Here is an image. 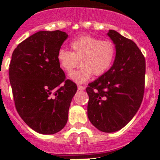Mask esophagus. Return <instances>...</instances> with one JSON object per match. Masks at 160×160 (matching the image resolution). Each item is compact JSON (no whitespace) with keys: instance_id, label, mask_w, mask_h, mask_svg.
<instances>
[{"instance_id":"obj_1","label":"esophagus","mask_w":160,"mask_h":160,"mask_svg":"<svg viewBox=\"0 0 160 160\" xmlns=\"http://www.w3.org/2000/svg\"><path fill=\"white\" fill-rule=\"evenodd\" d=\"M77 88H78L79 90H85V87L82 86V85H78V87H77Z\"/></svg>"}]
</instances>
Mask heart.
<instances>
[{
	"label": "heart",
	"mask_w": 160,
	"mask_h": 160,
	"mask_svg": "<svg viewBox=\"0 0 160 160\" xmlns=\"http://www.w3.org/2000/svg\"><path fill=\"white\" fill-rule=\"evenodd\" d=\"M72 51L59 49L57 60L61 68L70 72L80 64L81 68L70 73V78L79 83L86 82L92 73L96 77L103 75L111 68L116 55L113 42L101 41L90 35H82L70 42Z\"/></svg>",
	"instance_id": "1"
}]
</instances>
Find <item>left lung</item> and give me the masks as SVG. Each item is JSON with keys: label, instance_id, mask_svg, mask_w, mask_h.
<instances>
[{"label": "left lung", "instance_id": "obj_1", "mask_svg": "<svg viewBox=\"0 0 160 160\" xmlns=\"http://www.w3.org/2000/svg\"><path fill=\"white\" fill-rule=\"evenodd\" d=\"M116 47L112 67L88 84V118L104 132L122 129L135 116L142 102L146 59L132 40L110 30Z\"/></svg>", "mask_w": 160, "mask_h": 160}]
</instances>
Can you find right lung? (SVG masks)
Wrapping results in <instances>:
<instances>
[{
  "mask_svg": "<svg viewBox=\"0 0 160 160\" xmlns=\"http://www.w3.org/2000/svg\"><path fill=\"white\" fill-rule=\"evenodd\" d=\"M68 37L59 30L41 31L15 48L9 65L14 105L35 132L52 135L64 128L77 86L66 78L58 50Z\"/></svg>",
  "mask_w": 160,
  "mask_h": 160,
  "instance_id": "add662e5",
  "label": "right lung"
}]
</instances>
